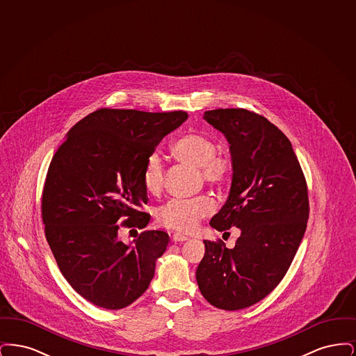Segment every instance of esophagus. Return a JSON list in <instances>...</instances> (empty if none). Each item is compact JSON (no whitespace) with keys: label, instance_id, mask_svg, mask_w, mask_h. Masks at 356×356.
Here are the masks:
<instances>
[{"label":"esophagus","instance_id":"esophagus-1","mask_svg":"<svg viewBox=\"0 0 356 356\" xmlns=\"http://www.w3.org/2000/svg\"><path fill=\"white\" fill-rule=\"evenodd\" d=\"M172 240H173V241H186V240H188V237L181 235V234H173Z\"/></svg>","mask_w":356,"mask_h":356}]
</instances>
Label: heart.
I'll use <instances>...</instances> for the list:
<instances>
[{
	"mask_svg": "<svg viewBox=\"0 0 356 356\" xmlns=\"http://www.w3.org/2000/svg\"><path fill=\"white\" fill-rule=\"evenodd\" d=\"M218 143L213 137L199 131H192L177 138L170 152L172 156L186 165L196 167L197 180L205 186L221 189L227 186L234 175V160L225 153L218 152ZM164 165L157 152H151L144 160L140 180L148 193L156 195L164 186ZM213 204L207 196L192 199H170L156 209V220L168 229L191 232L199 221L209 216Z\"/></svg>",
	"mask_w": 356,
	"mask_h": 356,
	"instance_id": "1",
	"label": "heart"
}]
</instances>
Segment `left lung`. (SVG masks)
Listing matches in <instances>:
<instances>
[{"label":"left lung","instance_id":"obj_1","mask_svg":"<svg viewBox=\"0 0 356 356\" xmlns=\"http://www.w3.org/2000/svg\"><path fill=\"white\" fill-rule=\"evenodd\" d=\"M204 119L225 135L234 160L228 200L209 224L241 235L232 250L204 240L196 280L208 303L237 311L264 299L287 273L307 228L308 188L291 141L271 121L244 108L207 111Z\"/></svg>","mask_w":356,"mask_h":356}]
</instances>
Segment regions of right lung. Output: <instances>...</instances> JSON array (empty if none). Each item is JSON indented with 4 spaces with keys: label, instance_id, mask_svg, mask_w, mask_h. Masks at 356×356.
<instances>
[{
    "label": "right lung",
    "instance_id": "add662e5",
    "mask_svg": "<svg viewBox=\"0 0 356 356\" xmlns=\"http://www.w3.org/2000/svg\"><path fill=\"white\" fill-rule=\"evenodd\" d=\"M186 119L183 111L102 108L73 125L53 154L41 199L45 236L60 271L88 302L120 309L149 287L168 234L144 231L127 245L119 229L148 225L149 213L140 211L148 202L143 163Z\"/></svg>",
    "mask_w": 356,
    "mask_h": 356
}]
</instances>
